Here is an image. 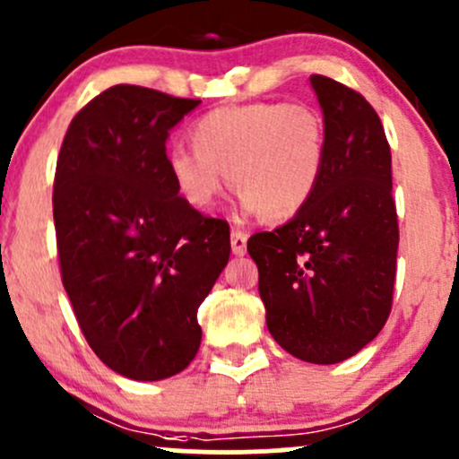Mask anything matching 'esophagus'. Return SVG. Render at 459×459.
<instances>
[{
    "instance_id": "obj_1",
    "label": "esophagus",
    "mask_w": 459,
    "mask_h": 459,
    "mask_svg": "<svg viewBox=\"0 0 459 459\" xmlns=\"http://www.w3.org/2000/svg\"><path fill=\"white\" fill-rule=\"evenodd\" d=\"M231 254L234 255H245L247 251V234L243 231H231Z\"/></svg>"
}]
</instances>
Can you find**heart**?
Returning <instances> with one entry per match:
<instances>
[{
  "mask_svg": "<svg viewBox=\"0 0 459 459\" xmlns=\"http://www.w3.org/2000/svg\"><path fill=\"white\" fill-rule=\"evenodd\" d=\"M195 149L164 156L175 190L188 205L208 210L225 182L238 190L243 216L286 221L301 212L327 167V126L307 104L216 108L190 130Z\"/></svg>",
  "mask_w": 459,
  "mask_h": 459,
  "instance_id": "heart-1",
  "label": "heart"
}]
</instances>
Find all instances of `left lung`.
<instances>
[{"label":"left lung","instance_id":"1","mask_svg":"<svg viewBox=\"0 0 459 459\" xmlns=\"http://www.w3.org/2000/svg\"><path fill=\"white\" fill-rule=\"evenodd\" d=\"M310 84L327 126L325 175L301 212L251 236L247 251L275 342L303 362L338 364L382 332L393 306V160L359 92L325 75Z\"/></svg>","mask_w":459,"mask_h":459}]
</instances>
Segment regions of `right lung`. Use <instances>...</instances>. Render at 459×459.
Masks as SVG:
<instances>
[{
    "instance_id": "obj_1",
    "label": "right lung",
    "mask_w": 459,
    "mask_h": 459,
    "mask_svg": "<svg viewBox=\"0 0 459 459\" xmlns=\"http://www.w3.org/2000/svg\"><path fill=\"white\" fill-rule=\"evenodd\" d=\"M199 104L112 86L77 112L56 164L65 290L97 358L136 382L193 362L197 310L230 260V225L184 202L164 164L169 134Z\"/></svg>"
}]
</instances>
